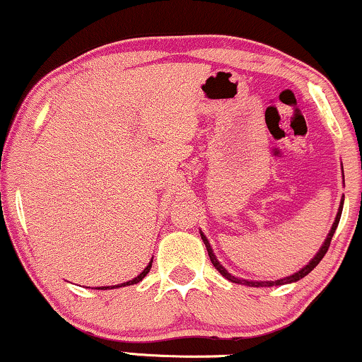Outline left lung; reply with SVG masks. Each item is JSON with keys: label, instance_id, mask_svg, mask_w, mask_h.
I'll list each match as a JSON object with an SVG mask.
<instances>
[{"label": "left lung", "instance_id": "obj_1", "mask_svg": "<svg viewBox=\"0 0 362 362\" xmlns=\"http://www.w3.org/2000/svg\"><path fill=\"white\" fill-rule=\"evenodd\" d=\"M342 204H344V198H342L341 204H339V209H337L336 219H334V223H332V226H331V231H329V234H327V236H326L325 243H322V246L319 247V251L316 252V256H314L313 259L309 261L306 266L301 267V269H299L298 273L291 274V276H288V278L278 279V281H247V279H241V278H236V276L229 274L226 267H223L221 262H219L218 259H216L214 252H213V250H211V244H209V241H208V238H206L203 233H201V239H203V243L206 244V250H208L209 259H211V262H213V266L216 267V269L219 271V273H221V274L224 276V278H226L228 281H231V283H238V284H246V286H252V288H269V286H281V284H289V283H296V281L303 279L304 276H308L309 273H311V271L314 269V267H316V266L319 264V262H321L322 257H325V255H326V252H327V250H329L331 239H332V236H334V233H336V228H337V224H339V219H341V213H342Z\"/></svg>", "mask_w": 362, "mask_h": 362}]
</instances>
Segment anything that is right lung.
I'll use <instances>...</instances> for the list:
<instances>
[{
  "instance_id": "right-lung-1",
  "label": "right lung",
  "mask_w": 362,
  "mask_h": 362,
  "mask_svg": "<svg viewBox=\"0 0 362 362\" xmlns=\"http://www.w3.org/2000/svg\"><path fill=\"white\" fill-rule=\"evenodd\" d=\"M151 264H153V259L149 261V264H148L146 267H144L143 273H141L139 276H136L134 279L128 281V283H121V284H116V286H100V288H98V289H115V288H124V286H133V284H136V283H139V281H143L144 276H146V274L149 273V269H151Z\"/></svg>"
}]
</instances>
